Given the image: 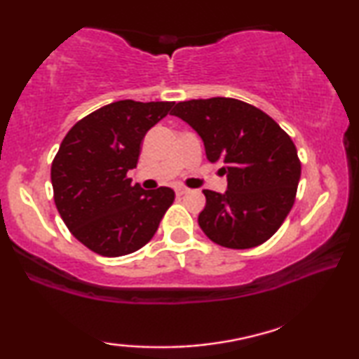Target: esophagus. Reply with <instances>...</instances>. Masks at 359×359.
Instances as JSON below:
<instances>
[{"instance_id": "esophagus-1", "label": "esophagus", "mask_w": 359, "mask_h": 359, "mask_svg": "<svg viewBox=\"0 0 359 359\" xmlns=\"http://www.w3.org/2000/svg\"><path fill=\"white\" fill-rule=\"evenodd\" d=\"M175 192H176V196H183V194H186V192H189V189L184 188V186H176Z\"/></svg>"}]
</instances>
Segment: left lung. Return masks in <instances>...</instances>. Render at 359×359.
<instances>
[{
  "mask_svg": "<svg viewBox=\"0 0 359 359\" xmlns=\"http://www.w3.org/2000/svg\"><path fill=\"white\" fill-rule=\"evenodd\" d=\"M171 115L196 129L207 158L222 162L228 180L225 194L204 189L202 231L230 249L272 238L292 210L301 178L292 137L267 113L236 98L178 102Z\"/></svg>",
  "mask_w": 359,
  "mask_h": 359,
  "instance_id": "1",
  "label": "left lung"
}]
</instances>
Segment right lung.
Masks as SVG:
<instances>
[{
    "mask_svg": "<svg viewBox=\"0 0 359 359\" xmlns=\"http://www.w3.org/2000/svg\"><path fill=\"white\" fill-rule=\"evenodd\" d=\"M173 102L119 100L79 119L51 163L53 199L67 230L90 251L119 257L145 246L175 191L131 184L141 144Z\"/></svg>",
    "mask_w": 359,
    "mask_h": 359,
    "instance_id": "obj_1",
    "label": "right lung"
}]
</instances>
